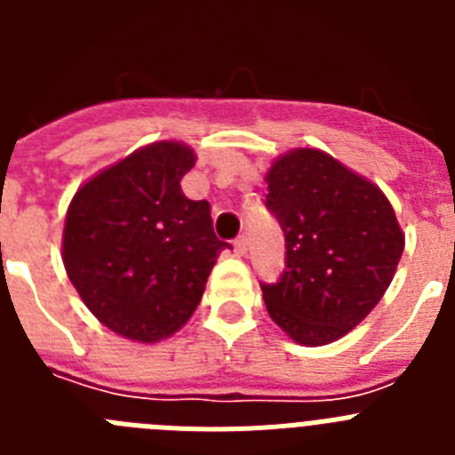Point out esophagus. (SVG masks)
<instances>
[{"instance_id":"obj_1","label":"esophagus","mask_w":455,"mask_h":455,"mask_svg":"<svg viewBox=\"0 0 455 455\" xmlns=\"http://www.w3.org/2000/svg\"><path fill=\"white\" fill-rule=\"evenodd\" d=\"M235 252L239 257H243L248 252V239L246 236H239V239H235Z\"/></svg>"}]
</instances>
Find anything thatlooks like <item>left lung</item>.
<instances>
[{
	"instance_id": "8db88e82",
	"label": "left lung",
	"mask_w": 455,
	"mask_h": 455,
	"mask_svg": "<svg viewBox=\"0 0 455 455\" xmlns=\"http://www.w3.org/2000/svg\"><path fill=\"white\" fill-rule=\"evenodd\" d=\"M267 209L284 232V271L259 283L268 315L293 341L323 347L353 331L383 299L403 252L383 191L312 148L267 172Z\"/></svg>"
}]
</instances>
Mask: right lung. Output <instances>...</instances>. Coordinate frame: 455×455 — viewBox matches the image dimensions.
<instances>
[{
  "label": "right lung",
  "mask_w": 455,
  "mask_h": 455,
  "mask_svg": "<svg viewBox=\"0 0 455 455\" xmlns=\"http://www.w3.org/2000/svg\"><path fill=\"white\" fill-rule=\"evenodd\" d=\"M191 148L162 140L88 180L72 198L63 264L86 307L136 341L180 331L198 307L220 251L207 200H188Z\"/></svg>",
  "instance_id": "1"
}]
</instances>
